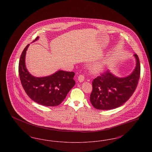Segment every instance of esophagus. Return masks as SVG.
Masks as SVG:
<instances>
[{
  "label": "esophagus",
  "mask_w": 152,
  "mask_h": 152,
  "mask_svg": "<svg viewBox=\"0 0 152 152\" xmlns=\"http://www.w3.org/2000/svg\"><path fill=\"white\" fill-rule=\"evenodd\" d=\"M84 79H85L84 76V75H80L79 76V77H78V80H79V81L80 82V83H81V82L84 81Z\"/></svg>",
  "instance_id": "34e87169"
}]
</instances>
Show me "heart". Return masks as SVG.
Returning <instances> with one entry per match:
<instances>
[{"label":"heart","instance_id":"1","mask_svg":"<svg viewBox=\"0 0 152 152\" xmlns=\"http://www.w3.org/2000/svg\"><path fill=\"white\" fill-rule=\"evenodd\" d=\"M102 68H103V65L101 63H99V64H96L93 65L91 69L94 72L97 73L101 71Z\"/></svg>","mask_w":152,"mask_h":152}]
</instances>
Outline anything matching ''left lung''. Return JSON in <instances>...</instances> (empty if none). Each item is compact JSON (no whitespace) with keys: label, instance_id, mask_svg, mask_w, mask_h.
<instances>
[{"label":"left lung","instance_id":"1","mask_svg":"<svg viewBox=\"0 0 152 152\" xmlns=\"http://www.w3.org/2000/svg\"><path fill=\"white\" fill-rule=\"evenodd\" d=\"M134 56L136 66L125 77H118L107 70L92 81L90 101L95 108L109 110L121 106L129 99L137 86L140 76V63L137 54Z\"/></svg>","mask_w":152,"mask_h":152}]
</instances>
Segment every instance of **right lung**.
<instances>
[{
    "label": "right lung",
    "mask_w": 152,
    "mask_h": 152,
    "mask_svg": "<svg viewBox=\"0 0 152 152\" xmlns=\"http://www.w3.org/2000/svg\"><path fill=\"white\" fill-rule=\"evenodd\" d=\"M39 39L37 36L33 41ZM28 44L20 56L19 63V74L23 88L33 101L47 107L58 106L66 97L75 86V73L59 70L48 76L37 77L27 69L25 64Z\"/></svg>",
    "instance_id": "add662e5"
}]
</instances>
